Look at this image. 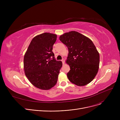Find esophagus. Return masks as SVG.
<instances>
[{"instance_id": "obj_1", "label": "esophagus", "mask_w": 120, "mask_h": 120, "mask_svg": "<svg viewBox=\"0 0 120 120\" xmlns=\"http://www.w3.org/2000/svg\"><path fill=\"white\" fill-rule=\"evenodd\" d=\"M61 61H62V63L63 64H65V59H64V58H63Z\"/></svg>"}]
</instances>
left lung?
Segmentation results:
<instances>
[{
    "instance_id": "1",
    "label": "left lung",
    "mask_w": 120,
    "mask_h": 120,
    "mask_svg": "<svg viewBox=\"0 0 120 120\" xmlns=\"http://www.w3.org/2000/svg\"><path fill=\"white\" fill-rule=\"evenodd\" d=\"M59 39L68 50L66 61L70 67L68 80L78 86L91 82L98 72L100 63L99 53L92 41L75 31L63 34Z\"/></svg>"
}]
</instances>
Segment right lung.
<instances>
[{
  "label": "right lung",
  "instance_id": "right-lung-1",
  "mask_svg": "<svg viewBox=\"0 0 120 120\" xmlns=\"http://www.w3.org/2000/svg\"><path fill=\"white\" fill-rule=\"evenodd\" d=\"M56 39V34L48 33L36 36L24 55L25 75L31 84L41 90H49L56 85L62 66L52 52Z\"/></svg>",
  "mask_w": 120,
  "mask_h": 120
}]
</instances>
